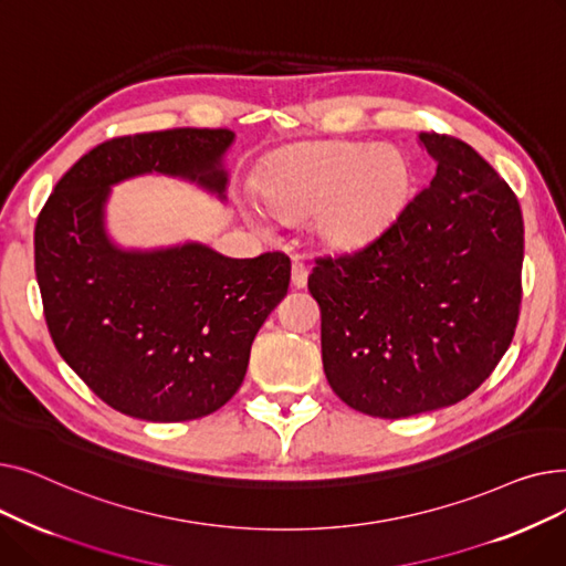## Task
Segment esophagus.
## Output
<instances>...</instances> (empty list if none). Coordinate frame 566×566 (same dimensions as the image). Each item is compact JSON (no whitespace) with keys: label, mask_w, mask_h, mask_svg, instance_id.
<instances>
[{"label":"esophagus","mask_w":566,"mask_h":566,"mask_svg":"<svg viewBox=\"0 0 566 566\" xmlns=\"http://www.w3.org/2000/svg\"><path fill=\"white\" fill-rule=\"evenodd\" d=\"M307 265L305 263H301V261H293L291 263V284L295 286V289H303L305 284H307Z\"/></svg>","instance_id":"obj_1"}]
</instances>
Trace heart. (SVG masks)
I'll list each match as a JSON object with an SVG mask.
<instances>
[{
  "label": "heart",
  "instance_id": "1",
  "mask_svg": "<svg viewBox=\"0 0 566 566\" xmlns=\"http://www.w3.org/2000/svg\"><path fill=\"white\" fill-rule=\"evenodd\" d=\"M412 167L392 146L321 142L289 148L259 181V197L280 218H314L321 245L360 252L388 233L412 197ZM248 218L265 229L259 208Z\"/></svg>",
  "mask_w": 566,
  "mask_h": 566
}]
</instances>
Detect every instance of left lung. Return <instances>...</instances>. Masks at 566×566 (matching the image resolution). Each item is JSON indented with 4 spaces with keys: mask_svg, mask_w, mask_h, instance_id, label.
I'll use <instances>...</instances> for the list:
<instances>
[{
    "mask_svg": "<svg viewBox=\"0 0 566 566\" xmlns=\"http://www.w3.org/2000/svg\"><path fill=\"white\" fill-rule=\"evenodd\" d=\"M436 163L427 190L360 252L316 259L323 371L371 418L452 406L510 348L521 305L523 216L472 146L420 133Z\"/></svg>",
    "mask_w": 566,
    "mask_h": 566,
    "instance_id": "obj_1",
    "label": "left lung"
}]
</instances>
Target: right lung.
<instances>
[{
  "instance_id": "right-lung-1",
  "label": "right lung",
  "mask_w": 566,
  "mask_h": 566,
  "mask_svg": "<svg viewBox=\"0 0 566 566\" xmlns=\"http://www.w3.org/2000/svg\"><path fill=\"white\" fill-rule=\"evenodd\" d=\"M233 130L176 128L109 139L54 186L36 222V280L56 350L107 406L186 422L224 406L252 342L286 295L282 252L231 259L199 241L126 248L107 227L112 188L169 176L224 203Z\"/></svg>"
}]
</instances>
